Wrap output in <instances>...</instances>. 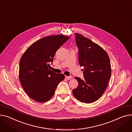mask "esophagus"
<instances>
[{
    "instance_id": "esophagus-1",
    "label": "esophagus",
    "mask_w": 132,
    "mask_h": 132,
    "mask_svg": "<svg viewBox=\"0 0 132 132\" xmlns=\"http://www.w3.org/2000/svg\"><path fill=\"white\" fill-rule=\"evenodd\" d=\"M65 78L67 79V80H71V79L72 78V76H65Z\"/></svg>"
}]
</instances>
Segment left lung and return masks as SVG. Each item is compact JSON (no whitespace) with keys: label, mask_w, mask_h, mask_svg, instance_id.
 <instances>
[{"label":"left lung","mask_w":132,"mask_h":132,"mask_svg":"<svg viewBox=\"0 0 132 132\" xmlns=\"http://www.w3.org/2000/svg\"><path fill=\"white\" fill-rule=\"evenodd\" d=\"M78 49V64L84 67V79L76 77L78 85L73 89L76 99L89 103L98 100L106 90L111 77V65L109 56L97 44L75 33Z\"/></svg>","instance_id":"8db88e82"}]
</instances>
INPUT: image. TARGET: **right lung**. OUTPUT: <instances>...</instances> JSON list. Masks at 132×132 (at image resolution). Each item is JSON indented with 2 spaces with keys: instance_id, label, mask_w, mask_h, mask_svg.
Returning a JSON list of instances; mask_svg holds the SVG:
<instances>
[{
  "instance_id": "add662e5",
  "label": "right lung",
  "mask_w": 132,
  "mask_h": 132,
  "mask_svg": "<svg viewBox=\"0 0 132 132\" xmlns=\"http://www.w3.org/2000/svg\"><path fill=\"white\" fill-rule=\"evenodd\" d=\"M69 39L63 35L43 38L31 45L20 61L19 78L25 92L33 100L45 102L54 95L63 74L49 70L57 50Z\"/></svg>"
}]
</instances>
